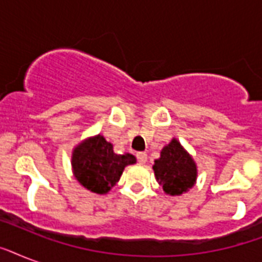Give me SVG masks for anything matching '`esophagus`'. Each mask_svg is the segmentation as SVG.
I'll use <instances>...</instances> for the list:
<instances>
[{
  "mask_svg": "<svg viewBox=\"0 0 262 262\" xmlns=\"http://www.w3.org/2000/svg\"><path fill=\"white\" fill-rule=\"evenodd\" d=\"M137 160H139L140 163L141 164H144L145 163V162H147V159H148V156H147V154H145V152H137Z\"/></svg>",
  "mask_w": 262,
  "mask_h": 262,
  "instance_id": "obj_1",
  "label": "esophagus"
}]
</instances>
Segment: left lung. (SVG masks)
Instances as JSON below:
<instances>
[{
  "label": "left lung",
  "mask_w": 262,
  "mask_h": 262,
  "mask_svg": "<svg viewBox=\"0 0 262 262\" xmlns=\"http://www.w3.org/2000/svg\"><path fill=\"white\" fill-rule=\"evenodd\" d=\"M156 181L167 194H182L194 185L197 168L189 154L177 140L166 145L154 164Z\"/></svg>",
  "instance_id": "obj_1"
}]
</instances>
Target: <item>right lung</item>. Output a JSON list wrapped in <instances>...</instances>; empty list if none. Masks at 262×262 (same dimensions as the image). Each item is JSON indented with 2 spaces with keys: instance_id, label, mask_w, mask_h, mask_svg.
I'll list each match as a JSON object with an SVG mask.
<instances>
[{
  "instance_id": "obj_1",
  "label": "right lung",
  "mask_w": 262,
  "mask_h": 262,
  "mask_svg": "<svg viewBox=\"0 0 262 262\" xmlns=\"http://www.w3.org/2000/svg\"><path fill=\"white\" fill-rule=\"evenodd\" d=\"M136 163L130 154L117 155L113 145L103 136L85 140L76 147L72 158V166L76 179L85 189L104 194L118 182L123 168Z\"/></svg>"
}]
</instances>
